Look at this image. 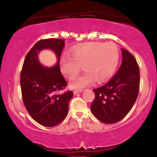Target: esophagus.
<instances>
[{"label": "esophagus", "instance_id": "esophagus-1", "mask_svg": "<svg viewBox=\"0 0 157 157\" xmlns=\"http://www.w3.org/2000/svg\"><path fill=\"white\" fill-rule=\"evenodd\" d=\"M82 90H75V91H74V94H76L80 93V92H82Z\"/></svg>", "mask_w": 157, "mask_h": 157}]
</instances>
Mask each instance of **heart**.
<instances>
[{
    "mask_svg": "<svg viewBox=\"0 0 157 157\" xmlns=\"http://www.w3.org/2000/svg\"><path fill=\"white\" fill-rule=\"evenodd\" d=\"M71 56H63L60 60L63 75L72 80L80 72H86L70 83V87L80 89L92 84L94 80L102 82L114 73L117 67L120 52L113 42H89L71 49Z\"/></svg>",
    "mask_w": 157,
    "mask_h": 157,
    "instance_id": "heart-1",
    "label": "heart"
}]
</instances>
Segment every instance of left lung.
<instances>
[{
    "mask_svg": "<svg viewBox=\"0 0 157 157\" xmlns=\"http://www.w3.org/2000/svg\"><path fill=\"white\" fill-rule=\"evenodd\" d=\"M122 61L117 73L107 83L93 89L95 97L91 112L104 123L122 120L136 102L140 91V68L130 52L122 48Z\"/></svg>",
    "mask_w": 157,
    "mask_h": 157,
    "instance_id": "8db88e82",
    "label": "left lung"
}]
</instances>
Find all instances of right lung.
<instances>
[{
	"label": "right lung",
	"mask_w": 157,
	"mask_h": 157,
	"mask_svg": "<svg viewBox=\"0 0 157 157\" xmlns=\"http://www.w3.org/2000/svg\"><path fill=\"white\" fill-rule=\"evenodd\" d=\"M64 40L42 39L27 53L21 72V88L23 102L30 116L46 127H53L66 118L72 91L57 94L67 86L60 72V57ZM44 48L55 52L59 60L55 67L44 68L37 59L38 52Z\"/></svg>",
	"instance_id": "add662e5"
}]
</instances>
